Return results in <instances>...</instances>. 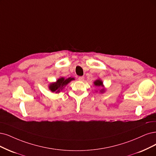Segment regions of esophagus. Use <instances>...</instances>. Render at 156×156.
Instances as JSON below:
<instances>
[{
    "label": "esophagus",
    "instance_id": "34e87169",
    "mask_svg": "<svg viewBox=\"0 0 156 156\" xmlns=\"http://www.w3.org/2000/svg\"><path fill=\"white\" fill-rule=\"evenodd\" d=\"M78 80H80V81H83L84 77H83V76H79V77H78Z\"/></svg>",
    "mask_w": 156,
    "mask_h": 156
}]
</instances>
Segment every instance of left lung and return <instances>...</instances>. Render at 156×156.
Returning <instances> with one entry per match:
<instances>
[{
	"instance_id": "left-lung-1",
	"label": "left lung",
	"mask_w": 156,
	"mask_h": 156,
	"mask_svg": "<svg viewBox=\"0 0 156 156\" xmlns=\"http://www.w3.org/2000/svg\"><path fill=\"white\" fill-rule=\"evenodd\" d=\"M94 84L95 86H96V87H103V82L101 81V80L100 79H98L96 80V81H94ZM100 92L101 93H104L105 92V89H101Z\"/></svg>"
}]
</instances>
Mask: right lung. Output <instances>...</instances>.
Returning a JSON list of instances; mask_svg holds the SVG:
<instances>
[{
	"label": "right lung",
	"mask_w": 156,
	"mask_h": 156,
	"mask_svg": "<svg viewBox=\"0 0 156 156\" xmlns=\"http://www.w3.org/2000/svg\"><path fill=\"white\" fill-rule=\"evenodd\" d=\"M74 78H68L66 79L63 77H61L56 80V82L51 83L49 85V89L51 91L53 92V93H60V90H62L64 87H66V85H67L69 82H71L72 80H74Z\"/></svg>",
	"instance_id": "obj_1"
}]
</instances>
